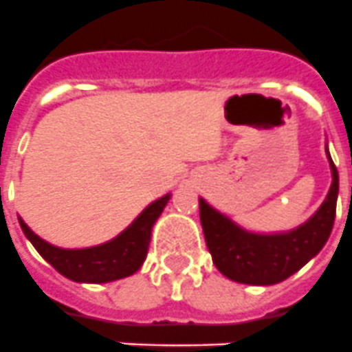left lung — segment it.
I'll use <instances>...</instances> for the list:
<instances>
[{
	"label": "left lung",
	"instance_id": "1",
	"mask_svg": "<svg viewBox=\"0 0 352 352\" xmlns=\"http://www.w3.org/2000/svg\"><path fill=\"white\" fill-rule=\"evenodd\" d=\"M329 166L333 183L326 201L309 222L287 234H252L199 199L206 247L219 272L241 284L272 285L289 278L317 256L331 234L337 213L338 173L331 158Z\"/></svg>",
	"mask_w": 352,
	"mask_h": 352
}]
</instances>
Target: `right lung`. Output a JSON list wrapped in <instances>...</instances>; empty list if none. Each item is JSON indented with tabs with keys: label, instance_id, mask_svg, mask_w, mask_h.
Masks as SVG:
<instances>
[{
	"label": "right lung",
	"instance_id": "obj_1",
	"mask_svg": "<svg viewBox=\"0 0 352 352\" xmlns=\"http://www.w3.org/2000/svg\"><path fill=\"white\" fill-rule=\"evenodd\" d=\"M169 197L170 195L167 194L149 204L126 231L107 243L91 248H80V250H65V248L52 247L47 241L38 238L21 219H19V223L36 252L56 272H60L61 275L74 282L104 284V282H113L133 275L141 268L148 256L153 223L164 211Z\"/></svg>",
	"mask_w": 352,
	"mask_h": 352
}]
</instances>
